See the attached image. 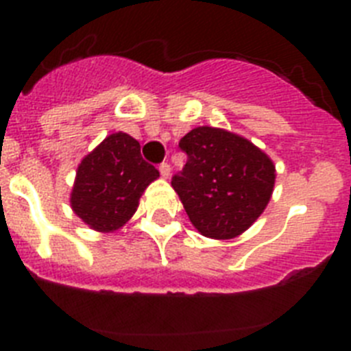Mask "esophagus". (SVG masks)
<instances>
[{
	"instance_id": "esophagus-1",
	"label": "esophagus",
	"mask_w": 351,
	"mask_h": 351,
	"mask_svg": "<svg viewBox=\"0 0 351 351\" xmlns=\"http://www.w3.org/2000/svg\"><path fill=\"white\" fill-rule=\"evenodd\" d=\"M160 173H161V178H163V179H167L170 176V165L167 163V161H163V163L160 165Z\"/></svg>"
}]
</instances>
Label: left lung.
<instances>
[{"instance_id":"1","label":"left lung","mask_w":351,"mask_h":351,"mask_svg":"<svg viewBox=\"0 0 351 351\" xmlns=\"http://www.w3.org/2000/svg\"><path fill=\"white\" fill-rule=\"evenodd\" d=\"M179 147L188 154L172 188L198 232L234 239L258 219L271 200L276 167L247 138L213 126L186 133Z\"/></svg>"}]
</instances>
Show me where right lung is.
Wrapping results in <instances>:
<instances>
[{"label": "right lung", "mask_w": 351, "mask_h": 351, "mask_svg": "<svg viewBox=\"0 0 351 351\" xmlns=\"http://www.w3.org/2000/svg\"><path fill=\"white\" fill-rule=\"evenodd\" d=\"M160 172L141 154L128 133L108 135L80 161L70 204L73 213L96 232H114L132 218L142 193Z\"/></svg>", "instance_id": "obj_1"}]
</instances>
